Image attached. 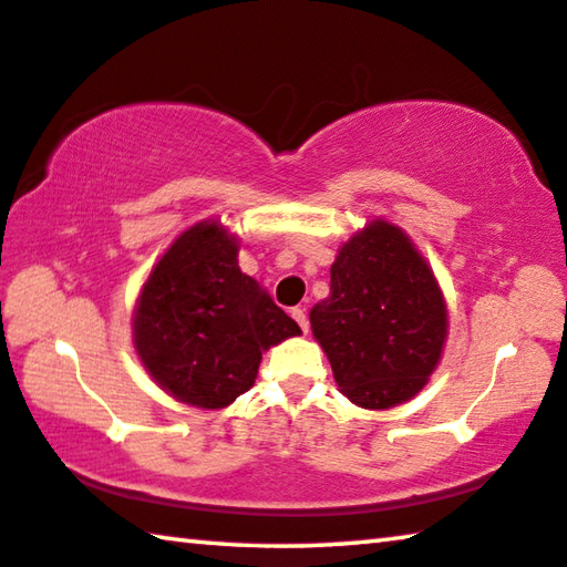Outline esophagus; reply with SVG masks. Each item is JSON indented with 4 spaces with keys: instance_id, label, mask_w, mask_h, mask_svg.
Returning <instances> with one entry per match:
<instances>
[{
    "instance_id": "1",
    "label": "esophagus",
    "mask_w": 567,
    "mask_h": 567,
    "mask_svg": "<svg viewBox=\"0 0 567 567\" xmlns=\"http://www.w3.org/2000/svg\"><path fill=\"white\" fill-rule=\"evenodd\" d=\"M292 318L297 320V324H300V330L302 332H307V330H310V320H307V312L302 310V307H292Z\"/></svg>"
}]
</instances>
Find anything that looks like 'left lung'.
Returning <instances> with one entry per match:
<instances>
[{"instance_id": "8db88e82", "label": "left lung", "mask_w": 567, "mask_h": 567, "mask_svg": "<svg viewBox=\"0 0 567 567\" xmlns=\"http://www.w3.org/2000/svg\"><path fill=\"white\" fill-rule=\"evenodd\" d=\"M310 328L342 395L388 410L427 385L450 320L433 267L405 229L375 217L340 245L330 295L310 310Z\"/></svg>"}]
</instances>
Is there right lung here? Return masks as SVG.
<instances>
[{
    "mask_svg": "<svg viewBox=\"0 0 567 567\" xmlns=\"http://www.w3.org/2000/svg\"><path fill=\"white\" fill-rule=\"evenodd\" d=\"M239 239L217 217L175 237L142 285L132 344L150 378L189 408L223 410L255 385L262 352L302 334L237 265Z\"/></svg>",
    "mask_w": 567,
    "mask_h": 567,
    "instance_id": "1",
    "label": "right lung"
}]
</instances>
